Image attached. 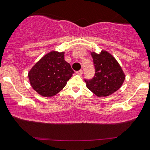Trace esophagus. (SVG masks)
Returning a JSON list of instances; mask_svg holds the SVG:
<instances>
[{
  "mask_svg": "<svg viewBox=\"0 0 150 150\" xmlns=\"http://www.w3.org/2000/svg\"><path fill=\"white\" fill-rule=\"evenodd\" d=\"M76 73H77V74L79 75H81L83 74V70L81 69L79 71H77L76 72Z\"/></svg>",
  "mask_w": 150,
  "mask_h": 150,
  "instance_id": "esophagus-1",
  "label": "esophagus"
}]
</instances>
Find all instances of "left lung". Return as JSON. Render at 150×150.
<instances>
[{"label":"left lung","instance_id":"8db88e82","mask_svg":"<svg viewBox=\"0 0 150 150\" xmlns=\"http://www.w3.org/2000/svg\"><path fill=\"white\" fill-rule=\"evenodd\" d=\"M95 73L93 79L85 81L87 87L98 96H106L118 91L122 85L125 75L117 61L106 51L99 54L91 53Z\"/></svg>","mask_w":150,"mask_h":150}]
</instances>
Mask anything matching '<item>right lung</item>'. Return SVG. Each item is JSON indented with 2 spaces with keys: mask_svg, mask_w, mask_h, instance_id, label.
Instances as JSON below:
<instances>
[{
  "mask_svg": "<svg viewBox=\"0 0 150 150\" xmlns=\"http://www.w3.org/2000/svg\"><path fill=\"white\" fill-rule=\"evenodd\" d=\"M64 52L53 51L44 55L28 73L32 88L43 96L56 95L67 84L74 73L64 59Z\"/></svg>",
  "mask_w": 150,
  "mask_h": 150,
  "instance_id": "right-lung-1",
  "label": "right lung"
}]
</instances>
